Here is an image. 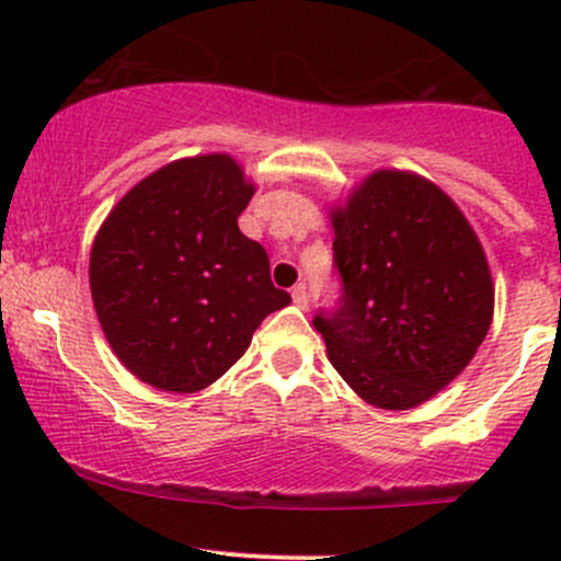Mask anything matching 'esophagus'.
<instances>
[{
  "instance_id": "esophagus-1",
  "label": "esophagus",
  "mask_w": 561,
  "mask_h": 561,
  "mask_svg": "<svg viewBox=\"0 0 561 561\" xmlns=\"http://www.w3.org/2000/svg\"><path fill=\"white\" fill-rule=\"evenodd\" d=\"M293 304L301 309L309 307V296H307V285H296L293 287Z\"/></svg>"
}]
</instances>
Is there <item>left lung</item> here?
<instances>
[{
  "mask_svg": "<svg viewBox=\"0 0 561 561\" xmlns=\"http://www.w3.org/2000/svg\"><path fill=\"white\" fill-rule=\"evenodd\" d=\"M342 307L314 317L325 353L366 404L412 410L461 375L494 320L489 257L454 197L380 168L328 208Z\"/></svg>",
  "mask_w": 561,
  "mask_h": 561,
  "instance_id": "1",
  "label": "left lung"
}]
</instances>
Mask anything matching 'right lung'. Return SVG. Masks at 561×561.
<instances>
[{
	"label": "right lung",
	"instance_id": "obj_1",
	"mask_svg": "<svg viewBox=\"0 0 561 561\" xmlns=\"http://www.w3.org/2000/svg\"><path fill=\"white\" fill-rule=\"evenodd\" d=\"M254 184L225 151L181 157L140 179L100 225L89 287L129 375L171 393L217 382L290 296L239 230Z\"/></svg>",
	"mask_w": 561,
	"mask_h": 561
}]
</instances>
